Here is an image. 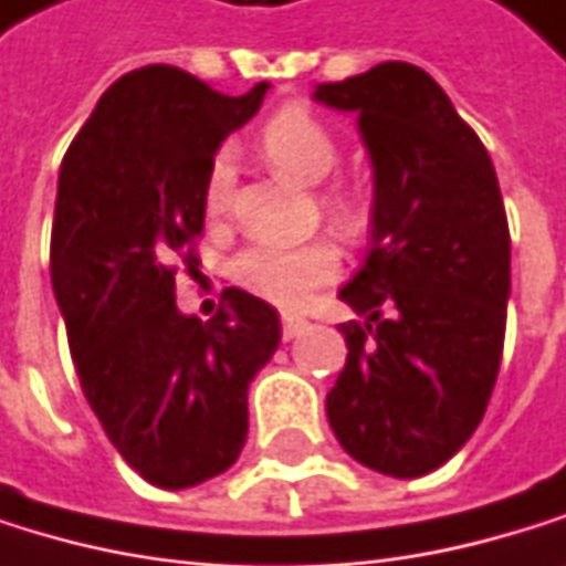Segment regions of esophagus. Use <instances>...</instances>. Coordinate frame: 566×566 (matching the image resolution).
<instances>
[{
	"label": "esophagus",
	"instance_id": "34e87169",
	"mask_svg": "<svg viewBox=\"0 0 566 566\" xmlns=\"http://www.w3.org/2000/svg\"><path fill=\"white\" fill-rule=\"evenodd\" d=\"M305 328H308V318H302V315H281V335H285V338H298Z\"/></svg>",
	"mask_w": 566,
	"mask_h": 566
}]
</instances>
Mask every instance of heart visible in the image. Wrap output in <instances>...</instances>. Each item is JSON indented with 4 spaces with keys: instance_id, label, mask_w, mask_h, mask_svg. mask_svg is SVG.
Segmentation results:
<instances>
[{
    "instance_id": "obj_1",
    "label": "heart",
    "mask_w": 566,
    "mask_h": 566,
    "mask_svg": "<svg viewBox=\"0 0 566 566\" xmlns=\"http://www.w3.org/2000/svg\"><path fill=\"white\" fill-rule=\"evenodd\" d=\"M261 147L271 164L289 170L305 184L325 180L338 164V144L332 130L308 109H285L277 113L261 134ZM234 187V160L231 150H218L208 180H205V205L211 218H221L231 205ZM322 211L342 238H361L369 228V197L355 187H325ZM234 281L251 295L281 305L298 308L318 292L322 285L338 277L342 254L328 238H312L302 244L281 241H254L234 258Z\"/></svg>"
}]
</instances>
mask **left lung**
<instances>
[{
    "label": "left lung",
    "mask_w": 566,
    "mask_h": 566,
    "mask_svg": "<svg viewBox=\"0 0 566 566\" xmlns=\"http://www.w3.org/2000/svg\"><path fill=\"white\" fill-rule=\"evenodd\" d=\"M315 99L358 113L376 167L373 248L338 292L366 322L325 412L342 450L412 480L460 453L496 386L510 228L493 160L442 86L412 63H379Z\"/></svg>",
    "instance_id": "left-lung-1"
}]
</instances>
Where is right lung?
<instances>
[{"label":"right lung","instance_id":"obj_1","mask_svg":"<svg viewBox=\"0 0 566 566\" xmlns=\"http://www.w3.org/2000/svg\"><path fill=\"white\" fill-rule=\"evenodd\" d=\"M268 83L224 96L177 66L119 76L60 167L50 274L73 366L103 432L147 483L197 486L248 439V386L281 342L277 312L224 289L211 322L177 312L200 264L205 180Z\"/></svg>","mask_w":566,"mask_h":566}]
</instances>
